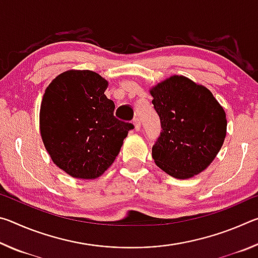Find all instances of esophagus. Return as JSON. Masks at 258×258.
<instances>
[{
    "label": "esophagus",
    "instance_id": "esophagus-1",
    "mask_svg": "<svg viewBox=\"0 0 258 258\" xmlns=\"http://www.w3.org/2000/svg\"><path fill=\"white\" fill-rule=\"evenodd\" d=\"M133 124H134V127H135V130H137V131H139L140 128H141V120H140L139 117H134Z\"/></svg>",
    "mask_w": 258,
    "mask_h": 258
}]
</instances>
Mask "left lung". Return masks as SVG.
<instances>
[{"label": "left lung", "mask_w": 258, "mask_h": 258, "mask_svg": "<svg viewBox=\"0 0 258 258\" xmlns=\"http://www.w3.org/2000/svg\"><path fill=\"white\" fill-rule=\"evenodd\" d=\"M161 132L152 146L156 165L176 178L202 173L223 146L224 109L206 87L172 76L150 91Z\"/></svg>", "instance_id": "8db88e82"}]
</instances>
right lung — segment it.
<instances>
[{"instance_id":"obj_1","label":"right lung","mask_w":258,"mask_h":258,"mask_svg":"<svg viewBox=\"0 0 258 258\" xmlns=\"http://www.w3.org/2000/svg\"><path fill=\"white\" fill-rule=\"evenodd\" d=\"M106 80L91 71L60 74L43 95L40 124L53 163L76 178L107 171L134 125L113 116L115 103L104 94Z\"/></svg>"}]
</instances>
